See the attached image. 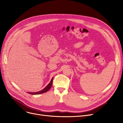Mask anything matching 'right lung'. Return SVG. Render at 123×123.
<instances>
[{
	"mask_svg": "<svg viewBox=\"0 0 123 123\" xmlns=\"http://www.w3.org/2000/svg\"><path fill=\"white\" fill-rule=\"evenodd\" d=\"M53 77L52 78L50 82L48 84V85L45 87V88H44L43 90H41L40 91L38 92H28V93L30 94H32V95H38V94H42L44 93H45L47 92L48 91H49V89L51 88L52 85V83H53Z\"/></svg>",
	"mask_w": 123,
	"mask_h": 123,
	"instance_id": "1",
	"label": "right lung"
}]
</instances>
